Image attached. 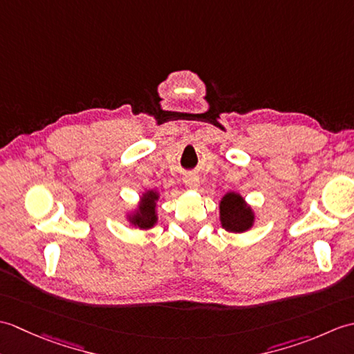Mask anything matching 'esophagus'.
<instances>
[{"mask_svg":"<svg viewBox=\"0 0 354 354\" xmlns=\"http://www.w3.org/2000/svg\"><path fill=\"white\" fill-rule=\"evenodd\" d=\"M184 183H185L187 187H190V189H196V187L199 185V179H198V176H194V175H187L184 178Z\"/></svg>","mask_w":354,"mask_h":354,"instance_id":"esophagus-1","label":"esophagus"}]
</instances>
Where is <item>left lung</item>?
<instances>
[{
	"mask_svg": "<svg viewBox=\"0 0 354 354\" xmlns=\"http://www.w3.org/2000/svg\"><path fill=\"white\" fill-rule=\"evenodd\" d=\"M222 227L231 232H243L251 228L254 216L245 201L236 193H228L221 202Z\"/></svg>",
	"mask_w": 354,
	"mask_h": 354,
	"instance_id": "1",
	"label": "left lung"
}]
</instances>
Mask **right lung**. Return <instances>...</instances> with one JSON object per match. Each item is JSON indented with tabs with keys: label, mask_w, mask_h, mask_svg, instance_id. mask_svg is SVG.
Here are the masks:
<instances>
[{
	"label": "right lung",
	"mask_w": 354,
	"mask_h": 354,
	"mask_svg": "<svg viewBox=\"0 0 354 354\" xmlns=\"http://www.w3.org/2000/svg\"><path fill=\"white\" fill-rule=\"evenodd\" d=\"M158 199V194L155 192H147L145 198L141 199L142 204L140 205V209L137 214H133L132 223L137 225L140 228H150L153 227L156 222V213H155V202Z\"/></svg>",
	"instance_id": "1"
}]
</instances>
